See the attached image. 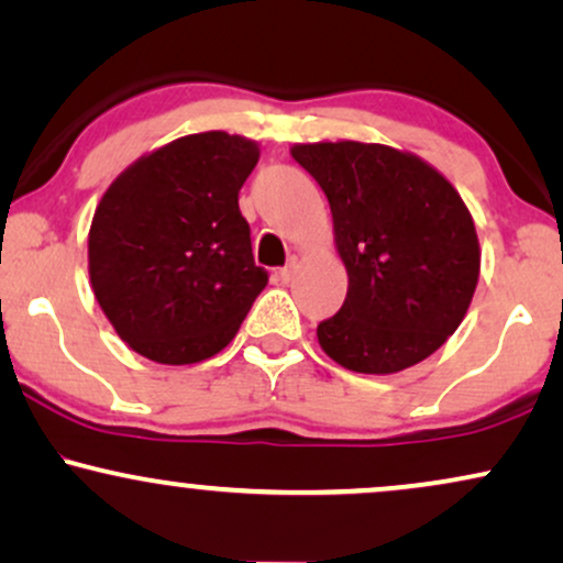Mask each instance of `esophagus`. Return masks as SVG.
<instances>
[{
	"label": "esophagus",
	"instance_id": "34e87169",
	"mask_svg": "<svg viewBox=\"0 0 563 563\" xmlns=\"http://www.w3.org/2000/svg\"><path fill=\"white\" fill-rule=\"evenodd\" d=\"M294 275H296V260H290L286 267H280V273H277V277H280L283 283H290L294 280Z\"/></svg>",
	"mask_w": 563,
	"mask_h": 563
}]
</instances>
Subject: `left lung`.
<instances>
[{"mask_svg": "<svg viewBox=\"0 0 563 563\" xmlns=\"http://www.w3.org/2000/svg\"><path fill=\"white\" fill-rule=\"evenodd\" d=\"M290 155L332 210L347 269L338 314L317 327L322 351L358 374L421 364L473 301L481 246L471 210L437 168L374 142H311Z\"/></svg>", "mask_w": 563, "mask_h": 563, "instance_id": "left-lung-1", "label": "left lung"}]
</instances>
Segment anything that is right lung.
<instances>
[{"instance_id": "1", "label": "right lung", "mask_w": 563, "mask_h": 563, "mask_svg": "<svg viewBox=\"0 0 563 563\" xmlns=\"http://www.w3.org/2000/svg\"><path fill=\"white\" fill-rule=\"evenodd\" d=\"M257 161V142L239 134H187L142 155L106 189L88 269L103 314L132 351L184 366L236 338L267 286L239 210Z\"/></svg>"}]
</instances>
